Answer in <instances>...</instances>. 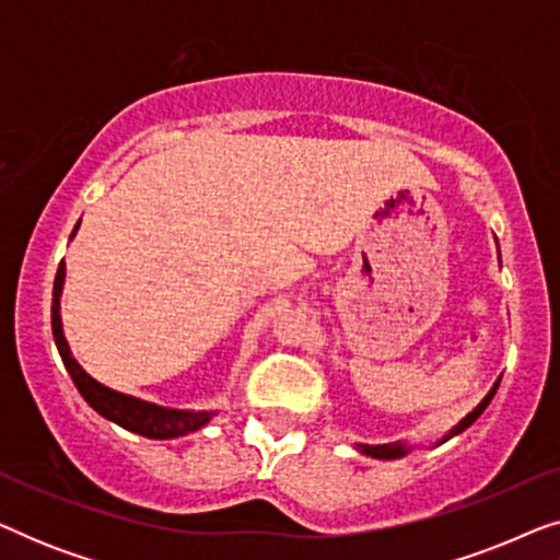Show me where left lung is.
<instances>
[{
    "mask_svg": "<svg viewBox=\"0 0 560 560\" xmlns=\"http://www.w3.org/2000/svg\"><path fill=\"white\" fill-rule=\"evenodd\" d=\"M497 387H500V385H494L492 389H489L485 400H481V402L477 405V408H474V410L469 412V416H466V418L462 420V423L451 428V431H448L446 435H443V439H441L439 443L448 441V439H454V435H458L462 431H466V428H469V425L474 423V420H477V418L481 416V412H485L487 405L492 402V397H494V393H497ZM439 443H435V446H439ZM357 448L362 451L364 456H372V458H402V456L408 454V451H410L408 443H400V441H397V443H382V446H370V443H357Z\"/></svg>",
    "mask_w": 560,
    "mask_h": 560,
    "instance_id": "8db88e82",
    "label": "left lung"
}]
</instances>
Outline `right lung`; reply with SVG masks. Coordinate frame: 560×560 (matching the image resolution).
I'll return each instance as SVG.
<instances>
[{"label":"right lung","instance_id":"add662e5","mask_svg":"<svg viewBox=\"0 0 560 560\" xmlns=\"http://www.w3.org/2000/svg\"><path fill=\"white\" fill-rule=\"evenodd\" d=\"M81 221L75 224L73 234L79 232ZM66 282V265H58L56 282H52V308H50V320H52V339H56L58 354L63 359L68 374H71L73 385L79 387L83 400H86L91 408H94L98 416H104L112 423L125 428V431H132L137 435H144V439H178V435L194 433L198 428H203L209 420L217 416L213 410H175V408H163V405L140 400V397L117 393V389L102 385L91 374L83 370V366L75 362L71 354V347H68L63 336V320H60V293H63Z\"/></svg>","mask_w":560,"mask_h":560}]
</instances>
